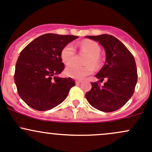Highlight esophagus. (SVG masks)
<instances>
[{"mask_svg":"<svg viewBox=\"0 0 152 152\" xmlns=\"http://www.w3.org/2000/svg\"><path fill=\"white\" fill-rule=\"evenodd\" d=\"M75 83H76L77 85H78V84H80V83H82V81H81V80H76Z\"/></svg>","mask_w":152,"mask_h":152,"instance_id":"obj_1","label":"esophagus"}]
</instances>
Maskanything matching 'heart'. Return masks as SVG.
I'll return each instance as SVG.
<instances>
[{
    "label": "heart",
    "mask_w": 152,
    "mask_h": 152,
    "mask_svg": "<svg viewBox=\"0 0 152 152\" xmlns=\"http://www.w3.org/2000/svg\"><path fill=\"white\" fill-rule=\"evenodd\" d=\"M78 48L81 51L88 53V56L85 60V66H79L72 62L75 57L76 51L72 44H67L61 49L60 53L61 60L64 64H68L65 69L67 76L75 79H83L85 77L92 74L94 67H99L102 63L100 56L101 47L96 42L91 40H83L78 44Z\"/></svg>",
    "instance_id": "heart-1"
}]
</instances>
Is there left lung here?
Instances as JSON below:
<instances>
[{
    "label": "left lung",
    "mask_w": 152,
    "mask_h": 152,
    "mask_svg": "<svg viewBox=\"0 0 152 152\" xmlns=\"http://www.w3.org/2000/svg\"><path fill=\"white\" fill-rule=\"evenodd\" d=\"M98 41L106 51V62L96 77L99 81L91 83V91L86 94L89 104L98 110L112 112L123 107L133 96L138 73L133 54L122 42L111 35L86 36Z\"/></svg>",
    "instance_id": "obj_1"
}]
</instances>
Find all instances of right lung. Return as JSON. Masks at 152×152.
Masks as SVG:
<instances>
[{"label": "right lung", "mask_w": 152, "mask_h": 152, "mask_svg": "<svg viewBox=\"0 0 152 152\" xmlns=\"http://www.w3.org/2000/svg\"><path fill=\"white\" fill-rule=\"evenodd\" d=\"M75 35L48 33L37 37L21 51L16 64L14 82L21 99L31 108L46 111L61 104L75 86L71 77L55 75L64 69L60 53Z\"/></svg>", "instance_id": "right-lung-1"}]
</instances>
